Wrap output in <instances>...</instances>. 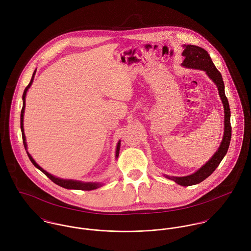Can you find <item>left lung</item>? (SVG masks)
<instances>
[{"label": "left lung", "instance_id": "obj_1", "mask_svg": "<svg viewBox=\"0 0 251 251\" xmlns=\"http://www.w3.org/2000/svg\"><path fill=\"white\" fill-rule=\"evenodd\" d=\"M183 48L184 50L182 51L181 55L184 57V60L181 63V66H183L184 68L205 71L208 74V76L215 82L218 90V94L223 103V107H224V135L218 150L215 151L212 158L205 165H203L199 170H197L194 174H191L189 176H185V177H172L167 175L165 176L167 179L176 181L179 185L188 186V185L197 184L203 181L204 179H207L217 168V166L219 165V163L227 153L230 141H231L232 127L230 123L231 112H230L228 100L224 92V83L222 80V76L220 72H218L217 69L215 68L210 55L205 49L196 45L187 44V45H183Z\"/></svg>", "mask_w": 251, "mask_h": 251}]
</instances>
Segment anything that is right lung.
Segmentation results:
<instances>
[{
  "label": "right lung",
  "instance_id": "add662e5",
  "mask_svg": "<svg viewBox=\"0 0 251 251\" xmlns=\"http://www.w3.org/2000/svg\"><path fill=\"white\" fill-rule=\"evenodd\" d=\"M35 74H36V71L34 72L33 76H32V79L29 83V85L25 88L24 90V93H23V107L21 110V116H20V127H21V131H22V139H23V144H24V147H25V150L27 151V154L30 158V160L32 161V163L36 166L37 169H39L43 174H45L49 179H51L53 182H55L56 184L64 187V188H68V189H79V190H93V189H97L99 188L100 186L102 185V183L100 182H82V181H79V180H73V179H60V178H57V177H54L53 175L49 174L48 172H46L45 170H43L36 161L34 160V158L32 157V155L29 153V151H27V143H26V137H25V133H24V127H23V119H24V112H25V100H26V94H27V91L28 89L31 87V85L33 84V81H34V77H35ZM120 147H121V141H119V143L117 145V149H116V158L119 156V151H120Z\"/></svg>",
  "mask_w": 251,
  "mask_h": 251
}]
</instances>
